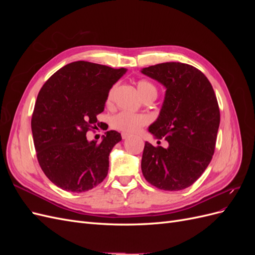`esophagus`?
<instances>
[{
	"mask_svg": "<svg viewBox=\"0 0 255 255\" xmlns=\"http://www.w3.org/2000/svg\"><path fill=\"white\" fill-rule=\"evenodd\" d=\"M122 139H128V138L129 137V135H128V134H126V133H122Z\"/></svg>",
	"mask_w": 255,
	"mask_h": 255,
	"instance_id": "1",
	"label": "esophagus"
}]
</instances>
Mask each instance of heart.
Here are the masks:
<instances>
[{
	"instance_id": "heart-1",
	"label": "heart",
	"mask_w": 255,
	"mask_h": 255,
	"mask_svg": "<svg viewBox=\"0 0 255 255\" xmlns=\"http://www.w3.org/2000/svg\"><path fill=\"white\" fill-rule=\"evenodd\" d=\"M137 89L139 92L141 98L144 100L146 98H156L157 96V88L154 86V84L146 80H139L137 82ZM116 92V86L111 87L107 92L105 103L106 105H112L114 101ZM149 122L148 117L143 115L132 114L128 112H121L117 115H115L111 119V126L113 128L120 130L126 134H133L136 133L141 127L145 126Z\"/></svg>"
}]
</instances>
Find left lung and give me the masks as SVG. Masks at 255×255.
<instances>
[{
  "label": "left lung",
  "instance_id": "8db88e82",
  "mask_svg": "<svg viewBox=\"0 0 255 255\" xmlns=\"http://www.w3.org/2000/svg\"><path fill=\"white\" fill-rule=\"evenodd\" d=\"M141 72L167 89L158 118L149 132L169 142L165 149L145 141L142 174L159 189H185L212 160L220 123L217 98L206 76L190 65L163 63Z\"/></svg>",
  "mask_w": 255,
  "mask_h": 255
}]
</instances>
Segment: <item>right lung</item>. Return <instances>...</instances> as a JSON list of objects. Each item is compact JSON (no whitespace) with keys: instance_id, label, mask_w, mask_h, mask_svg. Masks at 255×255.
Segmentation results:
<instances>
[{"instance_id":"obj_1","label":"right lung","mask_w":255,"mask_h":255,"mask_svg":"<svg viewBox=\"0 0 255 255\" xmlns=\"http://www.w3.org/2000/svg\"><path fill=\"white\" fill-rule=\"evenodd\" d=\"M127 72L89 61L60 68L44 83L32 115L36 155L48 179L61 189L83 192L107 175L109 156L120 133L109 130L101 142L86 134L97 128L107 92Z\"/></svg>"}]
</instances>
